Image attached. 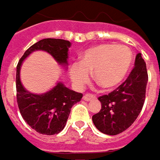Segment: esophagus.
I'll use <instances>...</instances> for the list:
<instances>
[{"instance_id": "obj_1", "label": "esophagus", "mask_w": 160, "mask_h": 160, "mask_svg": "<svg viewBox=\"0 0 160 160\" xmlns=\"http://www.w3.org/2000/svg\"><path fill=\"white\" fill-rule=\"evenodd\" d=\"M83 98H84V100H86V101H90V100L96 98V96H94V95H92V94H86V95L83 97Z\"/></svg>"}]
</instances>
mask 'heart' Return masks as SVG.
<instances>
[{
	"label": "heart",
	"instance_id": "1",
	"mask_svg": "<svg viewBox=\"0 0 160 160\" xmlns=\"http://www.w3.org/2000/svg\"><path fill=\"white\" fill-rule=\"evenodd\" d=\"M133 54L126 46L105 43L87 49L81 56L80 63L70 66V76L77 87L83 86L89 79L90 73L105 89L120 86L131 67Z\"/></svg>",
	"mask_w": 160,
	"mask_h": 160
}]
</instances>
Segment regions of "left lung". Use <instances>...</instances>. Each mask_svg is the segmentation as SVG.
I'll return each mask as SVG.
<instances>
[{
	"mask_svg": "<svg viewBox=\"0 0 160 160\" xmlns=\"http://www.w3.org/2000/svg\"><path fill=\"white\" fill-rule=\"evenodd\" d=\"M148 80L146 63L138 53L127 80L108 95L98 97L102 108L92 119L99 131L114 136L131 126L142 110Z\"/></svg>",
	"mask_w": 160,
	"mask_h": 160,
	"instance_id": "8db88e82",
	"label": "left lung"
}]
</instances>
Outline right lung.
Wrapping results in <instances>:
<instances>
[{"instance_id":"1","label":"right lung","mask_w":160,"mask_h":160,"mask_svg":"<svg viewBox=\"0 0 160 160\" xmlns=\"http://www.w3.org/2000/svg\"><path fill=\"white\" fill-rule=\"evenodd\" d=\"M69 41L46 38L28 48L16 67V97L20 113L24 121L36 132L43 135L58 134L65 127L72 107L81 101L83 94L74 92L58 83L49 92L34 95L22 86L20 80V68L22 61L31 52L37 50L47 52L60 63L67 64Z\"/></svg>"}]
</instances>
